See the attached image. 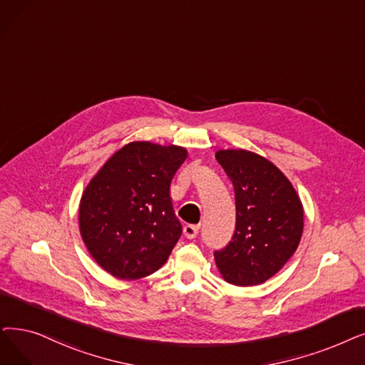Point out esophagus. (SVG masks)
<instances>
[{
	"label": "esophagus",
	"mask_w": 365,
	"mask_h": 365,
	"mask_svg": "<svg viewBox=\"0 0 365 365\" xmlns=\"http://www.w3.org/2000/svg\"><path fill=\"white\" fill-rule=\"evenodd\" d=\"M197 234H198V227L197 225H189L187 224V225L183 227V235L186 237V239H189V240L195 239Z\"/></svg>",
	"instance_id": "esophagus-1"
}]
</instances>
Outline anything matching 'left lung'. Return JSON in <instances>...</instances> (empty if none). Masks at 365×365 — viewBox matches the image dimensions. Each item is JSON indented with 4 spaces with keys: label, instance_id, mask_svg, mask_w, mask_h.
<instances>
[{
    "label": "left lung",
    "instance_id": "8db88e82",
    "mask_svg": "<svg viewBox=\"0 0 365 365\" xmlns=\"http://www.w3.org/2000/svg\"><path fill=\"white\" fill-rule=\"evenodd\" d=\"M217 163L232 182L235 231L215 252L220 276L235 287L273 277L297 250L304 209L289 179L267 158L246 149H220Z\"/></svg>",
    "mask_w": 365,
    "mask_h": 365
}]
</instances>
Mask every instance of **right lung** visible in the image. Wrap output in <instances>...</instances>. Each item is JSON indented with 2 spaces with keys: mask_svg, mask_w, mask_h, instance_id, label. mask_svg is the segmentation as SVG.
Segmentation results:
<instances>
[{
  "mask_svg": "<svg viewBox=\"0 0 365 365\" xmlns=\"http://www.w3.org/2000/svg\"><path fill=\"white\" fill-rule=\"evenodd\" d=\"M186 156L182 146L131 141L91 179L78 204V228L103 270L135 280L165 264L182 235L170 185Z\"/></svg>",
  "mask_w": 365,
  "mask_h": 365,
  "instance_id": "obj_1",
  "label": "right lung"
}]
</instances>
